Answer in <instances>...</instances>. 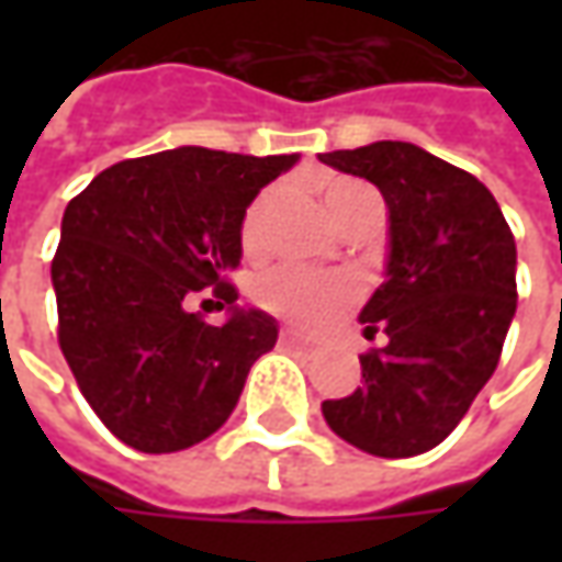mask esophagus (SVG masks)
<instances>
[{"label": "esophagus", "instance_id": "obj_1", "mask_svg": "<svg viewBox=\"0 0 562 562\" xmlns=\"http://www.w3.org/2000/svg\"><path fill=\"white\" fill-rule=\"evenodd\" d=\"M281 340H284L288 347H300V350H303V347H310V340H306L303 335H296V331H291V328H288V331H281Z\"/></svg>", "mask_w": 562, "mask_h": 562}]
</instances>
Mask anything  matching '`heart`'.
<instances>
[{"label":"heart","instance_id":"heart-1","mask_svg":"<svg viewBox=\"0 0 562 562\" xmlns=\"http://www.w3.org/2000/svg\"><path fill=\"white\" fill-rule=\"evenodd\" d=\"M322 200H325V209L331 212L337 227H347L350 222H357L362 212L381 209V200H378L375 190L369 184H362V181H353V178H331V181H325ZM278 203H281V190L269 187L244 212L240 249L247 256H252V259L266 252L269 225L271 218H274ZM252 300L266 313L288 318V322L306 328V331H325L357 303V284L350 278H340V274H328L325 278V274H310V271L300 269H274L266 271L262 278H256Z\"/></svg>","mask_w":562,"mask_h":562}]
</instances>
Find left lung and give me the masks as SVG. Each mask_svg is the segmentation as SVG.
<instances>
[{
	"label": "left lung",
	"mask_w": 562,
	"mask_h": 562,
	"mask_svg": "<svg viewBox=\"0 0 562 562\" xmlns=\"http://www.w3.org/2000/svg\"><path fill=\"white\" fill-rule=\"evenodd\" d=\"M387 203L384 284L362 306V384L322 416L359 450L403 460L460 425L494 375L516 315V240L479 178L416 143L378 140L318 156Z\"/></svg>",
	"instance_id": "obj_1"
}]
</instances>
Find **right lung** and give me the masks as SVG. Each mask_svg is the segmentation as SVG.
<instances>
[{
	"label": "right lung",
	"mask_w": 562,
	"mask_h": 562,
	"mask_svg": "<svg viewBox=\"0 0 562 562\" xmlns=\"http://www.w3.org/2000/svg\"><path fill=\"white\" fill-rule=\"evenodd\" d=\"M178 146L99 171L61 215L53 259L58 347L102 425L140 453H175L234 413L278 322L237 306L240 222L256 193L296 165ZM213 288L225 326L189 313ZM212 303V300H209Z\"/></svg>",
	"instance_id": "obj_1"
}]
</instances>
